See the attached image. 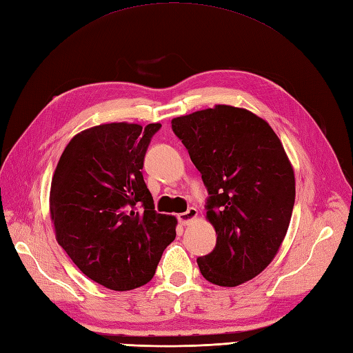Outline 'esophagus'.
I'll list each match as a JSON object with an SVG mask.
<instances>
[{"label":"esophagus","instance_id":"esophagus-1","mask_svg":"<svg viewBox=\"0 0 353 353\" xmlns=\"http://www.w3.org/2000/svg\"><path fill=\"white\" fill-rule=\"evenodd\" d=\"M196 217H198V210L190 207L189 210L185 211V213L178 214V221H179V223H181V225H187V223H190L192 221H194V219H196Z\"/></svg>","mask_w":353,"mask_h":353}]
</instances>
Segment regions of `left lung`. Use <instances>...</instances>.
I'll use <instances>...</instances> for the list:
<instances>
[{
  "label": "left lung",
  "mask_w": 353,
  "mask_h": 353,
  "mask_svg": "<svg viewBox=\"0 0 353 353\" xmlns=\"http://www.w3.org/2000/svg\"><path fill=\"white\" fill-rule=\"evenodd\" d=\"M172 130L201 172L216 230L213 252L198 258L202 276L236 287L268 268L292 219V163L270 125L246 108L214 105L172 119Z\"/></svg>",
  "instance_id": "obj_1"
}]
</instances>
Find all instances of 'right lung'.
<instances>
[{
	"mask_svg": "<svg viewBox=\"0 0 353 353\" xmlns=\"http://www.w3.org/2000/svg\"><path fill=\"white\" fill-rule=\"evenodd\" d=\"M160 127L112 122L78 132L52 175L57 243L85 276L114 292L150 283L176 236V219L155 213L142 175Z\"/></svg>",
	"mask_w": 353,
	"mask_h": 353,
	"instance_id": "1",
	"label": "right lung"
}]
</instances>
